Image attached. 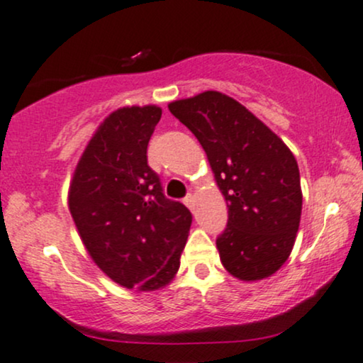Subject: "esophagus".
Segmentation results:
<instances>
[{
  "label": "esophagus",
  "instance_id": "obj_1",
  "mask_svg": "<svg viewBox=\"0 0 363 363\" xmlns=\"http://www.w3.org/2000/svg\"><path fill=\"white\" fill-rule=\"evenodd\" d=\"M184 205L189 208V210H193L194 211V206H196V199H194V196L193 194H187L186 198H184Z\"/></svg>",
  "mask_w": 363,
  "mask_h": 363
}]
</instances>
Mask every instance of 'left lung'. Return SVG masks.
I'll use <instances>...</instances> for the list:
<instances>
[{
    "mask_svg": "<svg viewBox=\"0 0 363 363\" xmlns=\"http://www.w3.org/2000/svg\"><path fill=\"white\" fill-rule=\"evenodd\" d=\"M169 111L201 143L227 201V227L216 237L225 269L244 281L278 272L301 223L294 153L242 104L220 91L172 102Z\"/></svg>",
    "mask_w": 363,
    "mask_h": 363,
    "instance_id": "left-lung-1",
    "label": "left lung"
}]
</instances>
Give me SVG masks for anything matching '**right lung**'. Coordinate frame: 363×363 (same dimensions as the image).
<instances>
[{"mask_svg": "<svg viewBox=\"0 0 363 363\" xmlns=\"http://www.w3.org/2000/svg\"><path fill=\"white\" fill-rule=\"evenodd\" d=\"M162 109L123 107L95 131L74 170L69 211L91 259L126 289L157 290L181 264L193 215L169 199L147 148Z\"/></svg>", "mask_w": 363, "mask_h": 363, "instance_id": "1", "label": "right lung"}]
</instances>
